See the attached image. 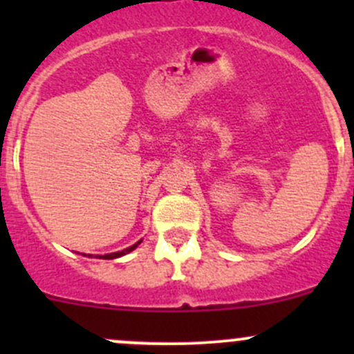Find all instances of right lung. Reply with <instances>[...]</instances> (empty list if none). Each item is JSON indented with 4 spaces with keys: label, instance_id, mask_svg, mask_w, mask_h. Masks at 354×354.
I'll return each instance as SVG.
<instances>
[{
    "label": "right lung",
    "instance_id": "add662e5",
    "mask_svg": "<svg viewBox=\"0 0 354 354\" xmlns=\"http://www.w3.org/2000/svg\"><path fill=\"white\" fill-rule=\"evenodd\" d=\"M142 243V240L140 241H137V243L135 245H131V246H128V248H124V250H121V252H114V253H106V255H95V257H99V259H104V260H111V259H118V257H123V255H127V253H130V252H133L135 248H137L138 245ZM91 257V255H88Z\"/></svg>",
    "mask_w": 354,
    "mask_h": 354
}]
</instances>
